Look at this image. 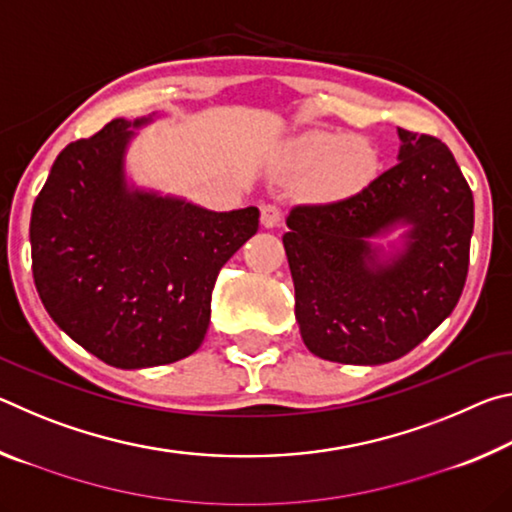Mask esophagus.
Instances as JSON below:
<instances>
[{
    "instance_id": "esophagus-1",
    "label": "esophagus",
    "mask_w": 512,
    "mask_h": 512,
    "mask_svg": "<svg viewBox=\"0 0 512 512\" xmlns=\"http://www.w3.org/2000/svg\"><path fill=\"white\" fill-rule=\"evenodd\" d=\"M282 223V212H280V207H275V205H264L262 207V225L266 230H273V228H277V225Z\"/></svg>"
}]
</instances>
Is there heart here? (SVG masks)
Wrapping results in <instances>:
<instances>
[{"label": "heart", "mask_w": 512, "mask_h": 512, "mask_svg": "<svg viewBox=\"0 0 512 512\" xmlns=\"http://www.w3.org/2000/svg\"><path fill=\"white\" fill-rule=\"evenodd\" d=\"M379 155L366 137L309 131L284 146L280 171L300 180V194L309 203L329 205L366 189L377 176Z\"/></svg>", "instance_id": "heart-1"}]
</instances>
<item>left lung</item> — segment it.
<instances>
[{"label":"left lung","instance_id":"obj_1","mask_svg":"<svg viewBox=\"0 0 512 512\" xmlns=\"http://www.w3.org/2000/svg\"><path fill=\"white\" fill-rule=\"evenodd\" d=\"M393 169L341 203L293 207L287 250L296 320L320 359L379 366L404 357L461 298L474 198L452 151L397 128Z\"/></svg>","mask_w":512,"mask_h":512}]
</instances>
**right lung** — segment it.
I'll return each instance as SVG.
<instances>
[{
    "label": "right lung",
    "instance_id": "right-lung-1",
    "mask_svg": "<svg viewBox=\"0 0 512 512\" xmlns=\"http://www.w3.org/2000/svg\"><path fill=\"white\" fill-rule=\"evenodd\" d=\"M158 117H117L65 146L29 225L47 314L81 348L124 370L201 348L216 277L259 228L257 207L212 212L135 183L128 149Z\"/></svg>",
    "mask_w": 512,
    "mask_h": 512
}]
</instances>
